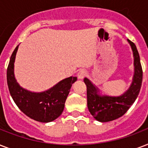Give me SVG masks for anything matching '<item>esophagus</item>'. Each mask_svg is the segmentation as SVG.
<instances>
[{"instance_id": "esophagus-1", "label": "esophagus", "mask_w": 148, "mask_h": 148, "mask_svg": "<svg viewBox=\"0 0 148 148\" xmlns=\"http://www.w3.org/2000/svg\"><path fill=\"white\" fill-rule=\"evenodd\" d=\"M87 74H88V73L86 71V70L81 69L80 70L78 71V73H77V77H78L79 79H83L84 77L87 76Z\"/></svg>"}]
</instances>
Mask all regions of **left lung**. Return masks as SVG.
<instances>
[{
    "mask_svg": "<svg viewBox=\"0 0 148 148\" xmlns=\"http://www.w3.org/2000/svg\"><path fill=\"white\" fill-rule=\"evenodd\" d=\"M134 54V74L132 84L124 94L117 96L103 95L87 77L84 81L87 86L88 108L93 117L101 122L111 121L119 118L127 111L138 97L142 84L143 71L140 56L136 45L127 39Z\"/></svg>",
    "mask_w": 148,
    "mask_h": 148,
    "instance_id": "1",
    "label": "left lung"
}]
</instances>
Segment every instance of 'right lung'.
<instances>
[{
	"label": "right lung",
	"instance_id": "1",
	"mask_svg": "<svg viewBox=\"0 0 148 148\" xmlns=\"http://www.w3.org/2000/svg\"><path fill=\"white\" fill-rule=\"evenodd\" d=\"M18 46L12 53L7 69V82L10 95L20 110L27 117L43 123L53 121L62 114L70 89L72 84L77 81V77L64 79L44 92L25 90L18 84L14 73Z\"/></svg>",
	"mask_w": 148,
	"mask_h": 148
}]
</instances>
